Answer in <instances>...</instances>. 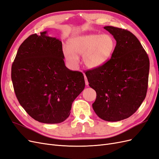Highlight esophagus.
<instances>
[{
  "label": "esophagus",
  "mask_w": 159,
  "mask_h": 159,
  "mask_svg": "<svg viewBox=\"0 0 159 159\" xmlns=\"http://www.w3.org/2000/svg\"><path fill=\"white\" fill-rule=\"evenodd\" d=\"M84 78H85V85H89V82H88L87 78H86V76H85V75H84Z\"/></svg>",
  "instance_id": "obj_1"
}]
</instances>
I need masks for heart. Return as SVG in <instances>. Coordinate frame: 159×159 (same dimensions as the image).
<instances>
[{
	"label": "heart",
	"mask_w": 159,
	"mask_h": 159,
	"mask_svg": "<svg viewBox=\"0 0 159 159\" xmlns=\"http://www.w3.org/2000/svg\"><path fill=\"white\" fill-rule=\"evenodd\" d=\"M115 45L116 43L111 35L89 34L70 39L68 42L70 50H65L64 54L67 60L73 64L78 62V57L73 54H83L82 61L85 66L90 69L97 68L110 58Z\"/></svg>",
	"instance_id": "obj_1"
}]
</instances>
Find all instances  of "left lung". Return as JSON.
<instances>
[{"label":"left lung","mask_w":159,"mask_h":159,"mask_svg":"<svg viewBox=\"0 0 159 159\" xmlns=\"http://www.w3.org/2000/svg\"><path fill=\"white\" fill-rule=\"evenodd\" d=\"M117 42L111 58L97 68L85 71L89 85L96 91L92 107L107 121H119L136 112L148 88L149 59L131 32L105 26Z\"/></svg>","instance_id":"1"}]
</instances>
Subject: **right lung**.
Listing matches in <instances>:
<instances>
[{
	"label": "right lung",
	"mask_w": 159,
	"mask_h": 159,
	"mask_svg": "<svg viewBox=\"0 0 159 159\" xmlns=\"http://www.w3.org/2000/svg\"><path fill=\"white\" fill-rule=\"evenodd\" d=\"M30 35L19 47L12 65L14 92L21 106L36 121L60 123L85 88L83 74L67 68L61 42L46 35Z\"/></svg>",
	"instance_id": "right-lung-1"
}]
</instances>
